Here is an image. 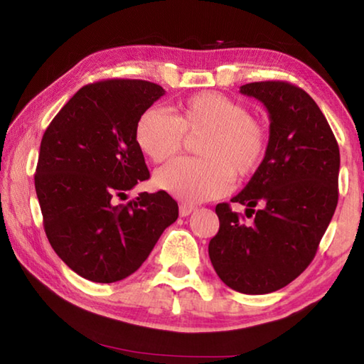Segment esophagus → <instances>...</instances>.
Wrapping results in <instances>:
<instances>
[{
    "mask_svg": "<svg viewBox=\"0 0 364 364\" xmlns=\"http://www.w3.org/2000/svg\"><path fill=\"white\" fill-rule=\"evenodd\" d=\"M196 210V205H191V204H181L180 205V215L181 217H188L189 213H193Z\"/></svg>",
    "mask_w": 364,
    "mask_h": 364,
    "instance_id": "1",
    "label": "esophagus"
}]
</instances>
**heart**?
I'll return each mask as SVG.
<instances>
[{"instance_id": "1", "label": "heart", "mask_w": 364, "mask_h": 364, "mask_svg": "<svg viewBox=\"0 0 364 364\" xmlns=\"http://www.w3.org/2000/svg\"><path fill=\"white\" fill-rule=\"evenodd\" d=\"M186 134L197 143L200 159H178L160 168L159 189L184 202H200L225 194L236 180L255 173L268 151V130L249 115L242 102L217 91H200L178 106L176 115L149 107L134 127L136 144L152 162H165L181 151Z\"/></svg>"}]
</instances>
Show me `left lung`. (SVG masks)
Here are the masks:
<instances>
[{
  "label": "left lung",
  "instance_id": "left-lung-1",
  "mask_svg": "<svg viewBox=\"0 0 364 364\" xmlns=\"http://www.w3.org/2000/svg\"><path fill=\"white\" fill-rule=\"evenodd\" d=\"M241 93L269 114L267 156L231 199L255 218L245 223L226 202L215 207L220 230L208 257L228 287L258 295L287 286L315 258L337 207L341 154L321 109L299 86L255 82Z\"/></svg>",
  "mask_w": 364,
  "mask_h": 364
}]
</instances>
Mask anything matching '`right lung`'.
<instances>
[{
  "instance_id": "1",
  "label": "right lung",
  "mask_w": 364,
  "mask_h": 364,
  "mask_svg": "<svg viewBox=\"0 0 364 364\" xmlns=\"http://www.w3.org/2000/svg\"><path fill=\"white\" fill-rule=\"evenodd\" d=\"M164 95L146 80L90 83L43 134L35 173L43 226L60 260L85 279H125L178 218L176 200L165 191L117 202L149 178L134 127Z\"/></svg>"
}]
</instances>
